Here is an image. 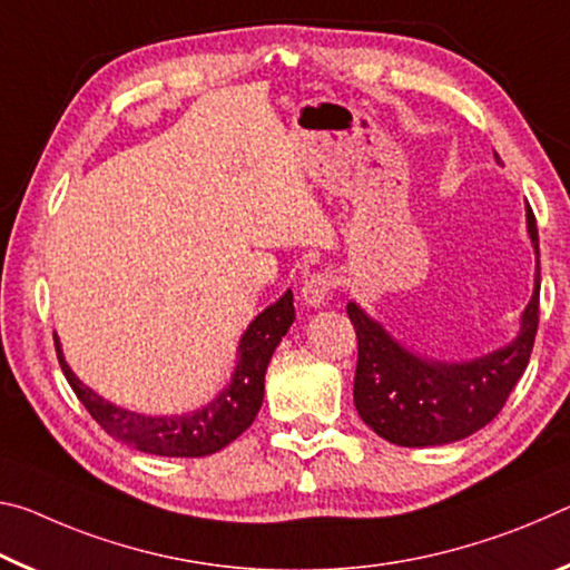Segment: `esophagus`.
<instances>
[{"label": "esophagus", "mask_w": 570, "mask_h": 570, "mask_svg": "<svg viewBox=\"0 0 570 570\" xmlns=\"http://www.w3.org/2000/svg\"><path fill=\"white\" fill-rule=\"evenodd\" d=\"M333 291H335V275L331 273V269H315V273L305 275V283L301 287V297L305 305L318 307L328 301Z\"/></svg>", "instance_id": "34e87169"}]
</instances>
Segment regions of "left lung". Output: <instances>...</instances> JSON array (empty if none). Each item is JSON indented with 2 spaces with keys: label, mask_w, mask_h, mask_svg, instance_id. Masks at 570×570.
Listing matches in <instances>:
<instances>
[{
  "label": "left lung",
  "mask_w": 570,
  "mask_h": 570,
  "mask_svg": "<svg viewBox=\"0 0 570 570\" xmlns=\"http://www.w3.org/2000/svg\"><path fill=\"white\" fill-rule=\"evenodd\" d=\"M528 232L538 255V227L530 207ZM346 313L358 338L353 404L363 422L399 446L456 442L502 412L510 391L528 368L540 321V267L518 338L470 363L446 366L416 358L391 341V335L358 305L351 303Z\"/></svg>",
  "instance_id": "1"
}]
</instances>
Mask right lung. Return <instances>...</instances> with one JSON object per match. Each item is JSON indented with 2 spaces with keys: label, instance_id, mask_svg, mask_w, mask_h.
<instances>
[{
  "label": "right lung",
  "instance_id": "right-lung-1",
  "mask_svg": "<svg viewBox=\"0 0 570 570\" xmlns=\"http://www.w3.org/2000/svg\"><path fill=\"white\" fill-rule=\"evenodd\" d=\"M295 321L293 293H285L275 305L259 313L239 343V363L232 376L229 389L199 412L186 416L154 419L141 416L126 409H118L102 401L96 391L82 386L72 376L68 363L62 358L60 343L55 341L60 368L68 379L75 396L88 409V414L106 429L118 442L136 446L138 452L158 456H204L219 452L222 446L235 442L245 429L255 422L265 396V371L273 358V351L283 341Z\"/></svg>",
  "mask_w": 570,
  "mask_h": 570
}]
</instances>
